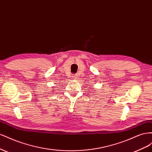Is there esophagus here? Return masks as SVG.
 <instances>
[{
	"mask_svg": "<svg viewBox=\"0 0 152 152\" xmlns=\"http://www.w3.org/2000/svg\"><path fill=\"white\" fill-rule=\"evenodd\" d=\"M77 77H78V75H77V74H73V75H72V78H73V79H77Z\"/></svg>",
	"mask_w": 152,
	"mask_h": 152,
	"instance_id": "obj_1",
	"label": "esophagus"
}]
</instances>
